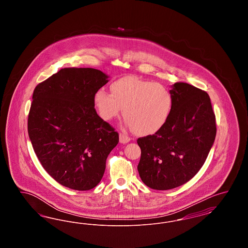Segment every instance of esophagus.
I'll list each match as a JSON object with an SVG mask.
<instances>
[{"mask_svg":"<svg viewBox=\"0 0 248 248\" xmlns=\"http://www.w3.org/2000/svg\"><path fill=\"white\" fill-rule=\"evenodd\" d=\"M119 137H120V142L123 143V144H125V143H127V142H129L131 140L129 137L127 135H125V134H122L121 133Z\"/></svg>","mask_w":248,"mask_h":248,"instance_id":"obj_1","label":"esophagus"}]
</instances>
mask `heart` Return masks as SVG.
I'll return each instance as SVG.
<instances>
[{
	"label": "heart",
	"mask_w": 248,
	"mask_h": 248,
	"mask_svg": "<svg viewBox=\"0 0 248 248\" xmlns=\"http://www.w3.org/2000/svg\"><path fill=\"white\" fill-rule=\"evenodd\" d=\"M94 104L104 121L118 117L122 108L125 124L140 136L161 129L170 117L173 97L165 85L135 77L119 79L110 84V94L99 89Z\"/></svg>",
	"instance_id": "heart-1"
}]
</instances>
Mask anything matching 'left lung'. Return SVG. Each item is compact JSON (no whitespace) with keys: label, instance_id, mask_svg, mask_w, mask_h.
Segmentation results:
<instances>
[{"label":"left lung","instance_id":"left-lung-1","mask_svg":"<svg viewBox=\"0 0 248 248\" xmlns=\"http://www.w3.org/2000/svg\"><path fill=\"white\" fill-rule=\"evenodd\" d=\"M170 93L173 108L166 124L154 135L138 139L140 177L145 185L158 190L177 188L194 177L217 134L216 116L205 91L179 82Z\"/></svg>","mask_w":248,"mask_h":248}]
</instances>
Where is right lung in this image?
<instances>
[{"instance_id":"right-lung-1","label":"right lung","mask_w":248,"mask_h":248,"mask_svg":"<svg viewBox=\"0 0 248 248\" xmlns=\"http://www.w3.org/2000/svg\"><path fill=\"white\" fill-rule=\"evenodd\" d=\"M108 76L91 68H64L33 91L28 132L36 156L57 182L89 190L101 180L119 134L100 118L94 95Z\"/></svg>"}]
</instances>
